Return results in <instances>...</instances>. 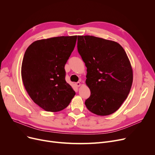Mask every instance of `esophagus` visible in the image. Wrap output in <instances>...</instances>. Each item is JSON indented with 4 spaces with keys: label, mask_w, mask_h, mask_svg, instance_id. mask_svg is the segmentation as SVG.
Here are the masks:
<instances>
[{
    "label": "esophagus",
    "mask_w": 155,
    "mask_h": 155,
    "mask_svg": "<svg viewBox=\"0 0 155 155\" xmlns=\"http://www.w3.org/2000/svg\"><path fill=\"white\" fill-rule=\"evenodd\" d=\"M80 85H81V84H80L79 82H77V83H75V85H76L77 87H80Z\"/></svg>",
    "instance_id": "1"
}]
</instances>
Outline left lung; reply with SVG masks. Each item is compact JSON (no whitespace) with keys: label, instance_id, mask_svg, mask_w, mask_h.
I'll return each instance as SVG.
<instances>
[{"label":"left lung","instance_id":"left-lung-1","mask_svg":"<svg viewBox=\"0 0 155 155\" xmlns=\"http://www.w3.org/2000/svg\"><path fill=\"white\" fill-rule=\"evenodd\" d=\"M77 49L87 67L86 84L91 96L87 108L95 114L115 112L131 90L133 70L123 48L113 41L78 36Z\"/></svg>","mask_w":155,"mask_h":155}]
</instances>
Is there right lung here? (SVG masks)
<instances>
[{
  "label": "right lung",
  "mask_w": 155,
  "mask_h": 155,
  "mask_svg": "<svg viewBox=\"0 0 155 155\" xmlns=\"http://www.w3.org/2000/svg\"><path fill=\"white\" fill-rule=\"evenodd\" d=\"M77 36L54 37L32 43L24 53L22 82L37 105L46 111L66 108L75 95L65 80L64 65L74 50Z\"/></svg>",
  "instance_id": "right-lung-1"
}]
</instances>
